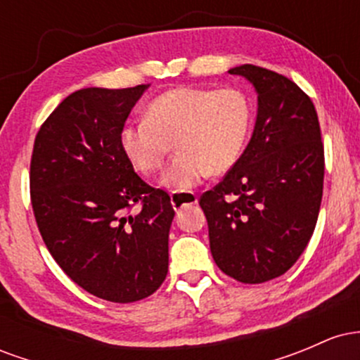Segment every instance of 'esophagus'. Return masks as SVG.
<instances>
[{
	"label": "esophagus",
	"instance_id": "obj_1",
	"mask_svg": "<svg viewBox=\"0 0 360 360\" xmlns=\"http://www.w3.org/2000/svg\"><path fill=\"white\" fill-rule=\"evenodd\" d=\"M171 203L174 210H181L184 206H191L198 203V196L194 193H179L174 191L171 194Z\"/></svg>",
	"mask_w": 360,
	"mask_h": 360
}]
</instances>
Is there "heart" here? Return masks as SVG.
Listing matches in <instances>:
<instances>
[{
  "label": "heart",
  "mask_w": 360,
  "mask_h": 360,
  "mask_svg": "<svg viewBox=\"0 0 360 360\" xmlns=\"http://www.w3.org/2000/svg\"><path fill=\"white\" fill-rule=\"evenodd\" d=\"M250 123L252 105L243 91L184 86L159 94L148 103L147 117L125 123L120 143L131 166L150 176L164 166L174 140L179 152L162 184L183 193L237 162Z\"/></svg>",
  "instance_id": "1"
}]
</instances>
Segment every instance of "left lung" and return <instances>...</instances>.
Wrapping results in <instances>:
<instances>
[{
    "instance_id": "1",
    "label": "left lung",
    "mask_w": 360,
    "mask_h": 360,
    "mask_svg": "<svg viewBox=\"0 0 360 360\" xmlns=\"http://www.w3.org/2000/svg\"><path fill=\"white\" fill-rule=\"evenodd\" d=\"M229 72L257 91V118L249 146L200 206L217 266L259 284L291 269L311 238L323 194V143L315 105L291 79L252 64Z\"/></svg>"
}]
</instances>
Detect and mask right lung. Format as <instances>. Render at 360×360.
Instances as JSON below:
<instances>
[{"label":"right lung","mask_w":360,"mask_h":360,"mask_svg":"<svg viewBox=\"0 0 360 360\" xmlns=\"http://www.w3.org/2000/svg\"><path fill=\"white\" fill-rule=\"evenodd\" d=\"M147 88L69 94L40 127L30 162L32 208L49 252L77 286L113 303L150 296L169 267L171 198L140 179L120 143Z\"/></svg>","instance_id":"1"}]
</instances>
